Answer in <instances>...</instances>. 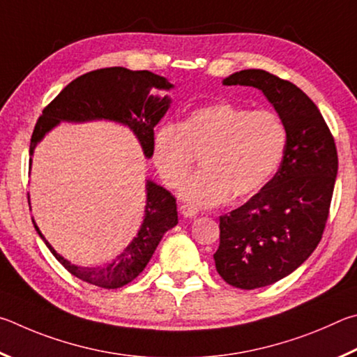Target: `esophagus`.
Masks as SVG:
<instances>
[{
    "label": "esophagus",
    "mask_w": 357,
    "mask_h": 357,
    "mask_svg": "<svg viewBox=\"0 0 357 357\" xmlns=\"http://www.w3.org/2000/svg\"><path fill=\"white\" fill-rule=\"evenodd\" d=\"M180 213H182L185 218H195L199 213V210L196 207H192V205L183 204L180 205Z\"/></svg>",
    "instance_id": "esophagus-1"
}]
</instances>
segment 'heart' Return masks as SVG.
Listing matches in <instances>:
<instances>
[{"label": "heart", "instance_id": "b5f03b06", "mask_svg": "<svg viewBox=\"0 0 357 357\" xmlns=\"http://www.w3.org/2000/svg\"><path fill=\"white\" fill-rule=\"evenodd\" d=\"M289 130L270 109L218 102L192 109L183 123L156 128L152 160L169 188H177L202 155V171L182 186V197L201 207L251 197L270 182L284 160Z\"/></svg>", "mask_w": 357, "mask_h": 357}]
</instances>
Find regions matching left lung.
I'll return each mask as SVG.
<instances>
[{
	"label": "left lung",
	"instance_id": "1",
	"mask_svg": "<svg viewBox=\"0 0 357 357\" xmlns=\"http://www.w3.org/2000/svg\"><path fill=\"white\" fill-rule=\"evenodd\" d=\"M222 84L257 87L289 130L276 175L245 205L220 216L216 271L229 285L254 290L289 276L315 251L339 160L320 109L298 86L260 68L236 72Z\"/></svg>",
	"mask_w": 357,
	"mask_h": 357
}]
</instances>
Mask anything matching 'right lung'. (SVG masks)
Segmentation results:
<instances>
[{
  "instance_id": "obj_1",
  "label": "right lung",
  "mask_w": 357,
  "mask_h": 357,
  "mask_svg": "<svg viewBox=\"0 0 357 357\" xmlns=\"http://www.w3.org/2000/svg\"><path fill=\"white\" fill-rule=\"evenodd\" d=\"M166 78L149 70H128L125 67H108L81 75L62 89L52 103L45 106L31 136L29 155L37 142L59 122L112 121L133 130L141 142L144 155L152 156L153 128L166 114L171 105L167 96H153V89H172ZM153 92L150 93L149 91ZM31 165V160H29ZM146 216L133 241L103 268H83L72 265L54 251L43 238L39 227H34L47 248L59 264L75 278L102 289H119L127 285L142 273L152 259L156 246L169 229L177 226V204L175 197L162 186L147 180Z\"/></svg>"
}]
</instances>
